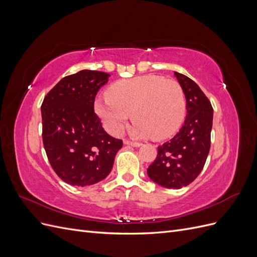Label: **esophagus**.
<instances>
[{"label": "esophagus", "instance_id": "1", "mask_svg": "<svg viewBox=\"0 0 257 257\" xmlns=\"http://www.w3.org/2000/svg\"><path fill=\"white\" fill-rule=\"evenodd\" d=\"M124 145H128V146H132V147H136V148H138V147H141L142 146V144L141 143H136V142H131V141H124Z\"/></svg>", "mask_w": 257, "mask_h": 257}]
</instances>
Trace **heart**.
Wrapping results in <instances>:
<instances>
[{"mask_svg": "<svg viewBox=\"0 0 257 257\" xmlns=\"http://www.w3.org/2000/svg\"><path fill=\"white\" fill-rule=\"evenodd\" d=\"M97 98L94 109L113 135L121 134L132 116L137 137L165 139L181 127L186 102L181 85L158 75L138 76L114 82Z\"/></svg>", "mask_w": 257, "mask_h": 257, "instance_id": "b5f03b06", "label": "heart"}]
</instances>
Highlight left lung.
<instances>
[{"label":"left lung","mask_w":257,"mask_h":257,"mask_svg":"<svg viewBox=\"0 0 257 257\" xmlns=\"http://www.w3.org/2000/svg\"><path fill=\"white\" fill-rule=\"evenodd\" d=\"M186 99V116L174 138L158 148V157L148 167L151 180L166 189H181L203 170L210 150L213 109L204 92L189 77L174 73Z\"/></svg>","instance_id":"8db88e82"}]
</instances>
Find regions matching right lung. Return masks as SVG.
<instances>
[{"instance_id": "right-lung-1", "label": "right lung", "mask_w": 257, "mask_h": 257, "mask_svg": "<svg viewBox=\"0 0 257 257\" xmlns=\"http://www.w3.org/2000/svg\"><path fill=\"white\" fill-rule=\"evenodd\" d=\"M110 75L83 69L61 79L42 104L43 143L51 167L64 182L95 184L111 172L122 141L107 134L94 99Z\"/></svg>"}]
</instances>
